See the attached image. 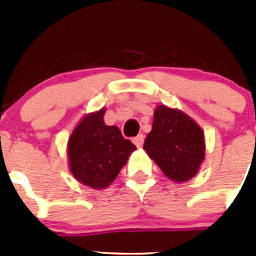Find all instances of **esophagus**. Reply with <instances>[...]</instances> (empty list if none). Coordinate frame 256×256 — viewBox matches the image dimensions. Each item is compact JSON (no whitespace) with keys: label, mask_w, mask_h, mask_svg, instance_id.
Returning a JSON list of instances; mask_svg holds the SVG:
<instances>
[{"label":"esophagus","mask_w":256,"mask_h":256,"mask_svg":"<svg viewBox=\"0 0 256 256\" xmlns=\"http://www.w3.org/2000/svg\"><path fill=\"white\" fill-rule=\"evenodd\" d=\"M133 144L137 146V148H142V144H144V136L142 134H138L137 137H134V138L132 140Z\"/></svg>","instance_id":"1"}]
</instances>
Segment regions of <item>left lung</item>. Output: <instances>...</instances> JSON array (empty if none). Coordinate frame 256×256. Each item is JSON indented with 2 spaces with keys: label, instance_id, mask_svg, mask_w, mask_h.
<instances>
[{
  "label": "left lung",
  "instance_id": "obj_1",
  "mask_svg": "<svg viewBox=\"0 0 256 256\" xmlns=\"http://www.w3.org/2000/svg\"><path fill=\"white\" fill-rule=\"evenodd\" d=\"M144 148L169 180L187 182L205 159L204 132L183 112L159 105Z\"/></svg>",
  "mask_w": 256,
  "mask_h": 256
}]
</instances>
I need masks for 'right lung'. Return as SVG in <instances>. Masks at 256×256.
I'll return each mask as SVG.
<instances>
[{"label":"right lung","instance_id":"right-lung-1","mask_svg":"<svg viewBox=\"0 0 256 256\" xmlns=\"http://www.w3.org/2000/svg\"><path fill=\"white\" fill-rule=\"evenodd\" d=\"M105 108L88 114L68 142L70 172L78 182L94 190L112 183L136 146L115 126L104 122Z\"/></svg>","mask_w":256,"mask_h":256}]
</instances>
